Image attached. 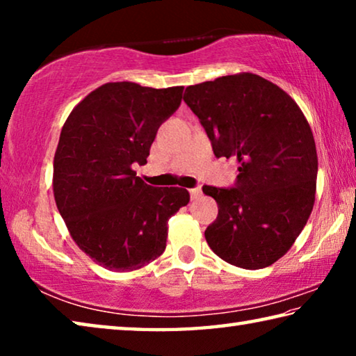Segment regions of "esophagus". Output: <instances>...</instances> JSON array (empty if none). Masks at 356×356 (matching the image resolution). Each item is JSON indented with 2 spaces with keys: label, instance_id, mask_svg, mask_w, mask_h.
<instances>
[{
  "label": "esophagus",
  "instance_id": "esophagus-1",
  "mask_svg": "<svg viewBox=\"0 0 356 356\" xmlns=\"http://www.w3.org/2000/svg\"><path fill=\"white\" fill-rule=\"evenodd\" d=\"M201 195H202L201 186H196V188H191V190H190V196H191V200H197V197H200Z\"/></svg>",
  "mask_w": 356,
  "mask_h": 356
}]
</instances>
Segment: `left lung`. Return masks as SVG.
Returning a JSON list of instances; mask_svg holds the SVG:
<instances>
[{
    "label": "left lung",
    "mask_w": 356,
    "mask_h": 356,
    "mask_svg": "<svg viewBox=\"0 0 356 356\" xmlns=\"http://www.w3.org/2000/svg\"><path fill=\"white\" fill-rule=\"evenodd\" d=\"M213 154L237 159L236 188L206 185L218 216L206 229L216 256L240 268L268 267L292 248L316 201L314 136L291 95L250 72L185 89Z\"/></svg>",
    "instance_id": "left-lung-1"
}]
</instances>
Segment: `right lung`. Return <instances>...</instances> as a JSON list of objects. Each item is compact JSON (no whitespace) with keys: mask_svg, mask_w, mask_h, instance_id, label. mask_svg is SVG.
I'll list each match as a JSON object with an SVG mask.
<instances>
[{"mask_svg":"<svg viewBox=\"0 0 356 356\" xmlns=\"http://www.w3.org/2000/svg\"><path fill=\"white\" fill-rule=\"evenodd\" d=\"M182 92L184 86L105 83L63 125L53 160L56 207L78 248L111 272H131L159 257L168 221L190 202L186 190L150 186L134 170L147 163L156 130Z\"/></svg>","mask_w":356,"mask_h":356,"instance_id":"right-lung-1","label":"right lung"}]
</instances>
